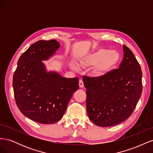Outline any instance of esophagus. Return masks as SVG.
Segmentation results:
<instances>
[{
    "label": "esophagus",
    "instance_id": "34e87169",
    "mask_svg": "<svg viewBox=\"0 0 153 153\" xmlns=\"http://www.w3.org/2000/svg\"><path fill=\"white\" fill-rule=\"evenodd\" d=\"M79 86L82 88L84 87V82H83V80H81V79L79 80Z\"/></svg>",
    "mask_w": 153,
    "mask_h": 153
}]
</instances>
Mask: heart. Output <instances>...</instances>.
<instances>
[{
  "label": "heart",
  "instance_id": "obj_1",
  "mask_svg": "<svg viewBox=\"0 0 153 153\" xmlns=\"http://www.w3.org/2000/svg\"><path fill=\"white\" fill-rule=\"evenodd\" d=\"M120 59L121 57L117 51L101 48L86 55L81 60L80 64L84 67L95 66L94 73L96 75H100L108 72L116 66ZM71 67L75 69H77V65L75 63L71 64Z\"/></svg>",
  "mask_w": 153,
  "mask_h": 153
}]
</instances>
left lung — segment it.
<instances>
[{
	"instance_id": "8db88e82",
	"label": "left lung",
	"mask_w": 153,
	"mask_h": 153,
	"mask_svg": "<svg viewBox=\"0 0 153 153\" xmlns=\"http://www.w3.org/2000/svg\"><path fill=\"white\" fill-rule=\"evenodd\" d=\"M124 57L119 69L99 77L83 76L86 88L87 112L97 126L108 127L128 119L142 91V73L131 50L123 45Z\"/></svg>"
}]
</instances>
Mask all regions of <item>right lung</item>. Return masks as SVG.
<instances>
[{
	"label": "right lung",
	"mask_w": 153,
	"mask_h": 153,
	"mask_svg": "<svg viewBox=\"0 0 153 153\" xmlns=\"http://www.w3.org/2000/svg\"><path fill=\"white\" fill-rule=\"evenodd\" d=\"M59 47V43L54 39L37 41L22 54L13 75L18 108L25 116L39 123L59 121L73 94L79 88L78 77H62L45 68L42 61L52 57Z\"/></svg>",
	"instance_id": "obj_1"
}]
</instances>
